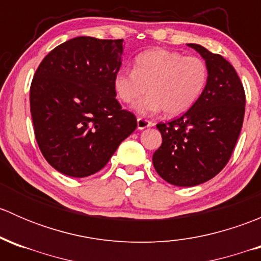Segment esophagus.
<instances>
[{"label": "esophagus", "mask_w": 261, "mask_h": 261, "mask_svg": "<svg viewBox=\"0 0 261 261\" xmlns=\"http://www.w3.org/2000/svg\"><path fill=\"white\" fill-rule=\"evenodd\" d=\"M152 125H154V123H152L151 121L145 120V118H141V117L138 118V128H139V130H144V128H146V127H151Z\"/></svg>", "instance_id": "1"}]
</instances>
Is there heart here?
<instances>
[{"mask_svg":"<svg viewBox=\"0 0 261 261\" xmlns=\"http://www.w3.org/2000/svg\"><path fill=\"white\" fill-rule=\"evenodd\" d=\"M208 67L202 58L186 57L179 51L155 48L135 58L134 69L122 68L114 77V88L123 103H133L141 116H177L188 111L204 92Z\"/></svg>","mask_w":261,"mask_h":261,"instance_id":"1","label":"heart"}]
</instances>
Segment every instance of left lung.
<instances>
[{
	"mask_svg": "<svg viewBox=\"0 0 261 261\" xmlns=\"http://www.w3.org/2000/svg\"><path fill=\"white\" fill-rule=\"evenodd\" d=\"M208 67L201 98L180 117L158 123L163 143L152 155L158 174L178 187L212 179L230 160L245 115V91L235 68L223 57L188 44Z\"/></svg>",
	"mask_w": 261,
	"mask_h": 261,
	"instance_id": "8db88e82",
	"label": "left lung"
}]
</instances>
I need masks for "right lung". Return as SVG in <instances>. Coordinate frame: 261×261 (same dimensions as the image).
Here are the masks:
<instances>
[{
	"mask_svg": "<svg viewBox=\"0 0 261 261\" xmlns=\"http://www.w3.org/2000/svg\"><path fill=\"white\" fill-rule=\"evenodd\" d=\"M123 40L78 36L46 55L34 74L30 110L41 154L58 172L84 178L101 170L135 131V115L116 99Z\"/></svg>",
	"mask_w": 261,
	"mask_h": 261,
	"instance_id": "add662e5",
	"label": "right lung"
}]
</instances>
